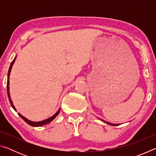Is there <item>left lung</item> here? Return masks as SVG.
I'll use <instances>...</instances> for the list:
<instances>
[{
	"label": "left lung",
	"instance_id": "obj_1",
	"mask_svg": "<svg viewBox=\"0 0 156 156\" xmlns=\"http://www.w3.org/2000/svg\"><path fill=\"white\" fill-rule=\"evenodd\" d=\"M99 119H100V120H102V122H105V123L108 124V125H112V126H118V125H120V124H113V123H111V122H106V121H105L104 120H102V119H100V118H99Z\"/></svg>",
	"mask_w": 156,
	"mask_h": 156
}]
</instances>
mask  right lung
I'll list each match as a JSON object with an SVG mask.
<instances>
[{
  "label": "right lung",
  "instance_id": "right-lung-1",
  "mask_svg": "<svg viewBox=\"0 0 156 156\" xmlns=\"http://www.w3.org/2000/svg\"><path fill=\"white\" fill-rule=\"evenodd\" d=\"M16 56L14 59L13 60V61L12 62L11 65H10V67L9 68V71H8V73H7V96H8V98H9V102L10 104H11L12 107L13 109H14L15 111H16V108L14 107V105H13V102L12 100L11 99V96H10V94H9V76H10V73H11V70H12V68L13 67V65H14V63L15 62L16 60ZM60 108H59V109L57 111L56 113H55V114L53 115L50 118H47V119L45 120H41V121H39V122H34V121H31V120H28L27 118H26L25 117H24V116L20 114V113H18V115H19L21 118H23V120H24L26 122H27L28 125H30L31 126H36V127H37V126H43V125H47V124H49V122H51V121L54 119L56 117V116L59 114L60 113Z\"/></svg>",
  "mask_w": 156,
  "mask_h": 156
}]
</instances>
